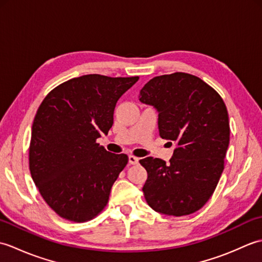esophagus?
<instances>
[{"mask_svg":"<svg viewBox=\"0 0 262 262\" xmlns=\"http://www.w3.org/2000/svg\"><path fill=\"white\" fill-rule=\"evenodd\" d=\"M128 162H129V164H137L138 158L134 157V155H129V157H128Z\"/></svg>","mask_w":262,"mask_h":262,"instance_id":"1","label":"esophagus"}]
</instances>
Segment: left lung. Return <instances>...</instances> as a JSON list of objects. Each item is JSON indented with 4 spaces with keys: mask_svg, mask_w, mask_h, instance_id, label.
I'll return each mask as SVG.
<instances>
[{
    "mask_svg": "<svg viewBox=\"0 0 262 262\" xmlns=\"http://www.w3.org/2000/svg\"><path fill=\"white\" fill-rule=\"evenodd\" d=\"M140 101L159 111L160 136L176 142L169 163L140 160L147 171L144 197L159 213L192 214L208 202L224 170L230 121L223 99L199 77L177 72L149 80Z\"/></svg>",
    "mask_w": 262,
    "mask_h": 262,
    "instance_id": "8db88e82",
    "label": "left lung"
}]
</instances>
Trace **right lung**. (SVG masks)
Instances as JSON below:
<instances>
[{
	"label": "right lung",
	"instance_id": "add662e5",
	"mask_svg": "<svg viewBox=\"0 0 262 262\" xmlns=\"http://www.w3.org/2000/svg\"><path fill=\"white\" fill-rule=\"evenodd\" d=\"M138 79L74 77L53 89L39 105L29 169L41 197L62 219L83 223L107 206L128 157L105 151L97 140L108 134L117 101Z\"/></svg>",
	"mask_w": 262,
	"mask_h": 262
}]
</instances>
